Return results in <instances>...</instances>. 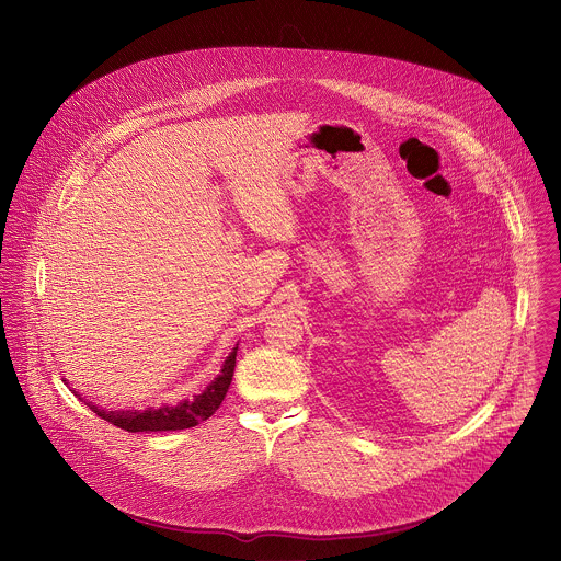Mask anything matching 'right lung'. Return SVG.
Returning a JSON list of instances; mask_svg holds the SVG:
<instances>
[{
    "label": "right lung",
    "mask_w": 561,
    "mask_h": 561,
    "mask_svg": "<svg viewBox=\"0 0 561 561\" xmlns=\"http://www.w3.org/2000/svg\"><path fill=\"white\" fill-rule=\"evenodd\" d=\"M234 357H237V348H232V353L226 357L224 366H221V374L193 400H185L176 407H161V409H146V411H104L98 409L95 404L87 402L100 417H104L106 422L130 431V433H148V431H181V428H191L204 420H208L217 407L221 404L232 374H234ZM76 393V391H73ZM80 398V393H76ZM82 400V398H80Z\"/></svg>",
    "instance_id": "right-lung-1"
}]
</instances>
